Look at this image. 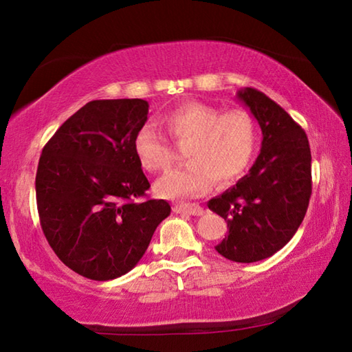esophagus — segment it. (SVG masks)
I'll list each match as a JSON object with an SVG mask.
<instances>
[{"label":"esophagus","instance_id":"34e87169","mask_svg":"<svg viewBox=\"0 0 352 352\" xmlns=\"http://www.w3.org/2000/svg\"><path fill=\"white\" fill-rule=\"evenodd\" d=\"M174 211L189 214V216H201L204 214V210L197 204H178L174 206Z\"/></svg>","mask_w":352,"mask_h":352}]
</instances>
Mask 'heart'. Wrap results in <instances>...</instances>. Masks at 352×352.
<instances>
[{
    "instance_id": "obj_1",
    "label": "heart",
    "mask_w": 352,
    "mask_h": 352,
    "mask_svg": "<svg viewBox=\"0 0 352 352\" xmlns=\"http://www.w3.org/2000/svg\"><path fill=\"white\" fill-rule=\"evenodd\" d=\"M162 124L172 140L188 142L184 147L188 164L169 170L155 184L163 197H199L214 182L219 186L236 182L253 162L258 129L245 110L222 113L204 102H186L166 113ZM133 151L148 172L168 169L174 160L170 144L152 124L138 129Z\"/></svg>"
}]
</instances>
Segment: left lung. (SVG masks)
I'll return each mask as SVG.
<instances>
[{
	"label": "left lung",
	"mask_w": 352,
	"mask_h": 352,
	"mask_svg": "<svg viewBox=\"0 0 352 352\" xmlns=\"http://www.w3.org/2000/svg\"><path fill=\"white\" fill-rule=\"evenodd\" d=\"M262 130V147L248 174L208 201L228 223L216 245L223 258L256 262L270 258L296 233L312 194L309 140L283 107L256 88L237 93Z\"/></svg>",
	"instance_id": "1"
}]
</instances>
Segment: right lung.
Here are the masks:
<instances>
[{"label": "right lung", "mask_w": 352, "mask_h": 352, "mask_svg": "<svg viewBox=\"0 0 352 352\" xmlns=\"http://www.w3.org/2000/svg\"><path fill=\"white\" fill-rule=\"evenodd\" d=\"M142 99L91 100L46 142L35 177L40 225L65 265L94 281L126 275L170 214L133 151L147 121Z\"/></svg>", "instance_id": "add662e5"}]
</instances>
